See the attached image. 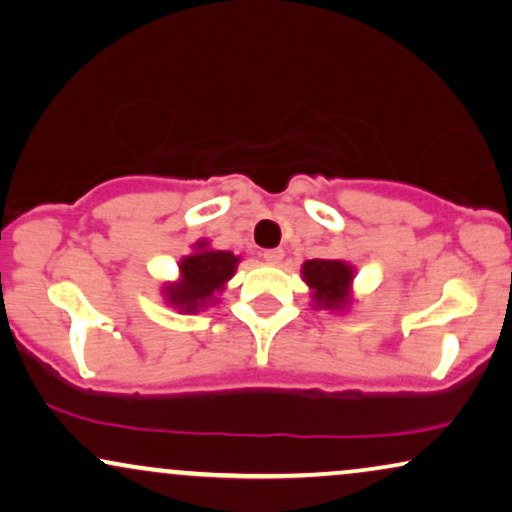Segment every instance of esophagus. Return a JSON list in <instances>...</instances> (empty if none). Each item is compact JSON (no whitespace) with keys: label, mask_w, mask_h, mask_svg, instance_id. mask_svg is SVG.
Instances as JSON below:
<instances>
[{"label":"esophagus","mask_w":512,"mask_h":512,"mask_svg":"<svg viewBox=\"0 0 512 512\" xmlns=\"http://www.w3.org/2000/svg\"><path fill=\"white\" fill-rule=\"evenodd\" d=\"M262 257H264V262L278 264V262L283 260V250L281 248H269V250L262 252Z\"/></svg>","instance_id":"1"}]
</instances>
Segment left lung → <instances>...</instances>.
Returning a JSON list of instances; mask_svg holds the SVG:
<instances>
[{
    "label": "left lung",
    "mask_w": 512,
    "mask_h": 512,
    "mask_svg": "<svg viewBox=\"0 0 512 512\" xmlns=\"http://www.w3.org/2000/svg\"><path fill=\"white\" fill-rule=\"evenodd\" d=\"M302 278L319 309H345L349 304V286L354 269L342 260H307L302 264Z\"/></svg>",
    "instance_id": "1"
}]
</instances>
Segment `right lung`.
Wrapping results in <instances>:
<instances>
[{
	"label": "right lung",
	"mask_w": 512,
	"mask_h": 512,
	"mask_svg": "<svg viewBox=\"0 0 512 512\" xmlns=\"http://www.w3.org/2000/svg\"><path fill=\"white\" fill-rule=\"evenodd\" d=\"M241 262L229 250H212L208 241H198L193 245L191 255L181 257L177 283H167L163 288L165 300L174 309L184 314H196L198 309L208 307L217 300V293H222L224 283L234 276V271Z\"/></svg>",
	"instance_id": "add662e5"
}]
</instances>
